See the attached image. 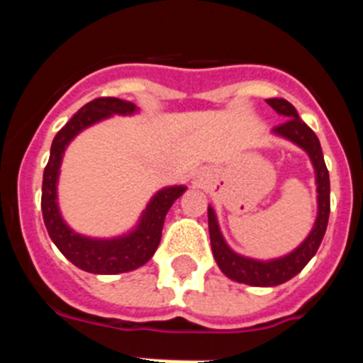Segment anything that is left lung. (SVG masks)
Returning <instances> with one entry per match:
<instances>
[{
  "instance_id": "1",
  "label": "left lung",
  "mask_w": 363,
  "mask_h": 363,
  "mask_svg": "<svg viewBox=\"0 0 363 363\" xmlns=\"http://www.w3.org/2000/svg\"><path fill=\"white\" fill-rule=\"evenodd\" d=\"M274 111L284 118V123L272 129V134L289 140L291 143L306 150L314 169V182H316V203H318V213L316 220L307 234V238L293 249L291 252L278 258L271 259H256L251 256L238 255L229 247L221 234L218 218L214 209L209 205V234H211V247L216 259L218 267L227 278L240 284L255 285V287H274V285L285 284L287 280L294 278L301 269L311 262L320 243L323 240V234L329 221V211H331V185H329V171H327L325 162H323V152L320 147V140L316 134L307 127L298 116L296 108L284 98H271L267 99Z\"/></svg>"
}]
</instances>
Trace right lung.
I'll use <instances>...</instances> for the list:
<instances>
[{
  "label": "right lung",
  "mask_w": 363,
  "mask_h": 363,
  "mask_svg": "<svg viewBox=\"0 0 363 363\" xmlns=\"http://www.w3.org/2000/svg\"><path fill=\"white\" fill-rule=\"evenodd\" d=\"M140 108L120 98H98L83 105L69 120V123L54 136L50 158L43 172L41 187V211L45 227L56 247L69 262L82 271L92 274H118L142 267L152 258L162 240L163 221L187 187L171 185L160 189L149 200L142 216L129 233L112 238H91L79 234L63 220L57 203V179L62 169L63 154L74 138L99 121L114 116H133Z\"/></svg>",
  "instance_id": "right-lung-1"
}]
</instances>
